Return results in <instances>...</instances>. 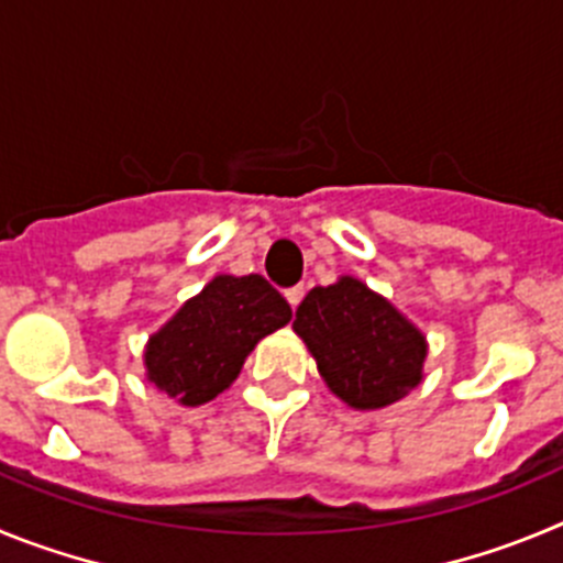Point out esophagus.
<instances>
[{
  "label": "esophagus",
  "instance_id": "34e87169",
  "mask_svg": "<svg viewBox=\"0 0 563 563\" xmlns=\"http://www.w3.org/2000/svg\"><path fill=\"white\" fill-rule=\"evenodd\" d=\"M302 294H306V288H302V286H291V288H286V300H288V306H291V308L300 306Z\"/></svg>",
  "mask_w": 563,
  "mask_h": 563
}]
</instances>
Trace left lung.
Instances as JSON below:
<instances>
[{"label":"left lung","mask_w":563,"mask_h":563,"mask_svg":"<svg viewBox=\"0 0 563 563\" xmlns=\"http://www.w3.org/2000/svg\"><path fill=\"white\" fill-rule=\"evenodd\" d=\"M300 333L328 387L356 409H382L420 384L423 333L364 283L317 286L297 308Z\"/></svg>","instance_id":"obj_1"}]
</instances>
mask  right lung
Listing matches in <instances>:
<instances>
[{"instance_id":"right-lung-1","label":"right lung","mask_w":563,"mask_h":563,"mask_svg":"<svg viewBox=\"0 0 563 563\" xmlns=\"http://www.w3.org/2000/svg\"><path fill=\"white\" fill-rule=\"evenodd\" d=\"M288 319L291 306L266 277L219 275L151 336L148 378L187 407L212 401L235 382L252 347Z\"/></svg>"}]
</instances>
